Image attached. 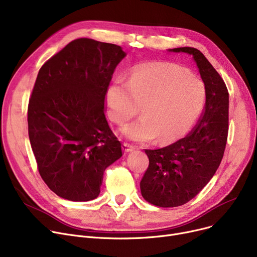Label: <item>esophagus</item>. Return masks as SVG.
<instances>
[{
  "mask_svg": "<svg viewBox=\"0 0 257 257\" xmlns=\"http://www.w3.org/2000/svg\"><path fill=\"white\" fill-rule=\"evenodd\" d=\"M133 149H134V146H132L131 144H128V143H124L123 144V150H124V152L128 153V152H131Z\"/></svg>",
  "mask_w": 257,
  "mask_h": 257,
  "instance_id": "esophagus-1",
  "label": "esophagus"
}]
</instances>
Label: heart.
Segmentation results:
<instances>
[{
	"mask_svg": "<svg viewBox=\"0 0 257 257\" xmlns=\"http://www.w3.org/2000/svg\"><path fill=\"white\" fill-rule=\"evenodd\" d=\"M206 97L202 81L182 67L171 63L144 64L133 70L128 81L116 79L106 91L108 116L123 125L121 132L136 142L156 137L159 144L177 141L195 125Z\"/></svg>",
	"mask_w": 257,
	"mask_h": 257,
	"instance_id": "heart-1",
	"label": "heart"
}]
</instances>
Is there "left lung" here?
<instances>
[{"label": "left lung", "mask_w": 257, "mask_h": 257, "mask_svg": "<svg viewBox=\"0 0 257 257\" xmlns=\"http://www.w3.org/2000/svg\"><path fill=\"white\" fill-rule=\"evenodd\" d=\"M193 56L206 91L204 111L184 139L157 150H145L149 157L141 181L146 201L159 207H176L195 198L217 172L228 136L229 93L219 73L199 50L170 49Z\"/></svg>", "instance_id": "left-lung-1"}]
</instances>
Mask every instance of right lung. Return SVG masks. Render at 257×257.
Listing matches in <instances>:
<instances>
[{"mask_svg":"<svg viewBox=\"0 0 257 257\" xmlns=\"http://www.w3.org/2000/svg\"><path fill=\"white\" fill-rule=\"evenodd\" d=\"M125 56L119 46L78 38L38 72L28 105L29 139L40 176L63 199H96L106 168L121 156L104 104Z\"/></svg>","mask_w":257,"mask_h":257,"instance_id":"1","label":"right lung"}]
</instances>
